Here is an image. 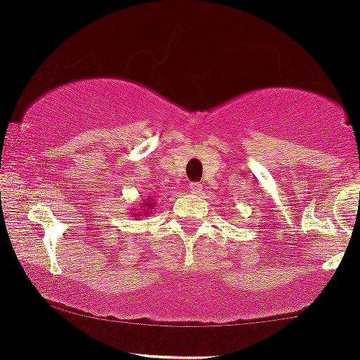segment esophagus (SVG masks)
Wrapping results in <instances>:
<instances>
[{
  "mask_svg": "<svg viewBox=\"0 0 360 360\" xmlns=\"http://www.w3.org/2000/svg\"><path fill=\"white\" fill-rule=\"evenodd\" d=\"M191 192L192 193H200V191H202V185L200 184H197V181H193V184H191Z\"/></svg>",
  "mask_w": 360,
  "mask_h": 360,
  "instance_id": "34e87169",
  "label": "esophagus"
}]
</instances>
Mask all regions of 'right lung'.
Listing matches in <instances>:
<instances>
[{
	"label": "right lung",
	"mask_w": 360,
	"mask_h": 360,
	"mask_svg": "<svg viewBox=\"0 0 360 360\" xmlns=\"http://www.w3.org/2000/svg\"><path fill=\"white\" fill-rule=\"evenodd\" d=\"M156 197H158V193H151V195H148L146 199L141 200V205H139V211L134 209V212H131V216L134 217H146L148 214H151L153 209H155L156 205Z\"/></svg>",
	"instance_id": "obj_1"
}]
</instances>
